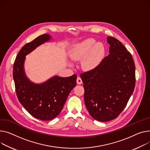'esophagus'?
<instances>
[{"instance_id": "obj_1", "label": "esophagus", "mask_w": 150, "mask_h": 150, "mask_svg": "<svg viewBox=\"0 0 150 150\" xmlns=\"http://www.w3.org/2000/svg\"><path fill=\"white\" fill-rule=\"evenodd\" d=\"M76 83L78 84H81L83 81H82V79L81 78L79 77V76H78L77 77V79H76Z\"/></svg>"}]
</instances>
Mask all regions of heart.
Returning <instances> with one entry per match:
<instances>
[{
  "label": "heart",
  "instance_id": "heart-1",
  "mask_svg": "<svg viewBox=\"0 0 150 150\" xmlns=\"http://www.w3.org/2000/svg\"><path fill=\"white\" fill-rule=\"evenodd\" d=\"M105 47L101 42H96L93 38H88L76 44L70 54L74 60H81L86 70H92L97 67L103 60Z\"/></svg>",
  "mask_w": 150,
  "mask_h": 150
}]
</instances>
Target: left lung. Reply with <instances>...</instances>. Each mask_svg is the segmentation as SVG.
I'll return each mask as SVG.
<instances>
[{"label":"left lung","mask_w":150,"mask_h":150,"mask_svg":"<svg viewBox=\"0 0 150 150\" xmlns=\"http://www.w3.org/2000/svg\"><path fill=\"white\" fill-rule=\"evenodd\" d=\"M109 55L99 65L80 76L84 103L93 118L106 122L116 118L125 107L135 86V65L131 54L118 40L107 37Z\"/></svg>","instance_id":"8db88e82"}]
</instances>
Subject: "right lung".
Returning a JSON list of instances; mask_svg holds the SVG:
<instances>
[{"label":"right lung","instance_id":"obj_1","mask_svg":"<svg viewBox=\"0 0 150 150\" xmlns=\"http://www.w3.org/2000/svg\"><path fill=\"white\" fill-rule=\"evenodd\" d=\"M52 40L48 34L26 44L17 54L13 76L19 102L33 116L42 121L52 120L60 113L67 96L76 84V75H55L42 83L31 81L25 71L26 56L40 45Z\"/></svg>","mask_w":150,"mask_h":150}]
</instances>
